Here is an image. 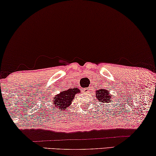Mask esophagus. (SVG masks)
Returning <instances> with one entry per match:
<instances>
[{
  "instance_id": "obj_1",
  "label": "esophagus",
  "mask_w": 156,
  "mask_h": 156,
  "mask_svg": "<svg viewBox=\"0 0 156 156\" xmlns=\"http://www.w3.org/2000/svg\"><path fill=\"white\" fill-rule=\"evenodd\" d=\"M84 90H85V91H86V92H88L90 90V88H85Z\"/></svg>"
}]
</instances>
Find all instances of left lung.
<instances>
[{"instance_id":"obj_1","label":"left lung","mask_w":156,"mask_h":156,"mask_svg":"<svg viewBox=\"0 0 156 156\" xmlns=\"http://www.w3.org/2000/svg\"><path fill=\"white\" fill-rule=\"evenodd\" d=\"M95 94H96V98L98 99L99 102H101V103H110L111 99H113V95L111 96L108 94V90L106 89H99L98 90H97Z\"/></svg>"}]
</instances>
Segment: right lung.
<instances>
[{"label": "right lung", "instance_id": "add662e5", "mask_svg": "<svg viewBox=\"0 0 156 156\" xmlns=\"http://www.w3.org/2000/svg\"><path fill=\"white\" fill-rule=\"evenodd\" d=\"M79 92L80 90L78 88H73V89L71 88L64 92H61L59 94H56L52 101L54 108L61 109V111L66 110V108L71 104V102L75 98V95Z\"/></svg>", "mask_w": 156, "mask_h": 156}]
</instances>
